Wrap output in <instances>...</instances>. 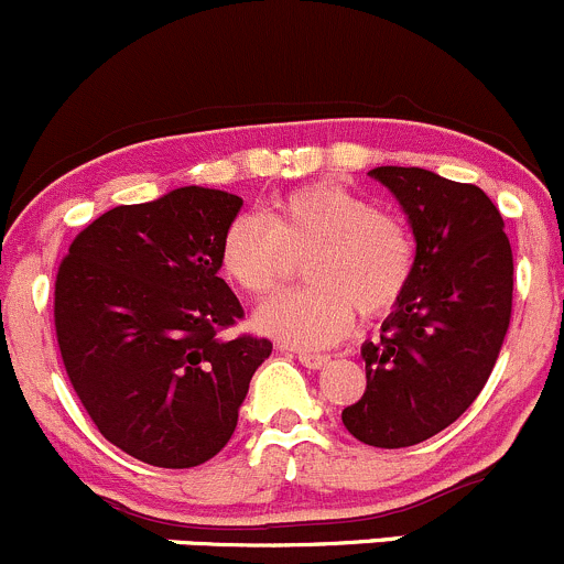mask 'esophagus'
<instances>
[{
	"mask_svg": "<svg viewBox=\"0 0 564 564\" xmlns=\"http://www.w3.org/2000/svg\"><path fill=\"white\" fill-rule=\"evenodd\" d=\"M295 356H299L301 365L310 367V370H321V367H326L328 361H332L328 354H312V350H295Z\"/></svg>",
	"mask_w": 564,
	"mask_h": 564,
	"instance_id": "34e87169",
	"label": "esophagus"
}]
</instances>
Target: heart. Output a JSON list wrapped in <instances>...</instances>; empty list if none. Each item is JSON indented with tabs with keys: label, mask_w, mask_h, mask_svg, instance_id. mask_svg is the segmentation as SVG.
Segmentation results:
<instances>
[{
	"label": "heart",
	"mask_w": 564,
	"mask_h": 564,
	"mask_svg": "<svg viewBox=\"0 0 564 564\" xmlns=\"http://www.w3.org/2000/svg\"><path fill=\"white\" fill-rule=\"evenodd\" d=\"M306 288L284 290L254 312V326L295 348H328L354 328L356 310L381 315L414 271L405 221L334 181L306 183L274 203L269 221L243 214L227 225L219 269L238 290L263 299L304 258Z\"/></svg>",
	"instance_id": "1"
}]
</instances>
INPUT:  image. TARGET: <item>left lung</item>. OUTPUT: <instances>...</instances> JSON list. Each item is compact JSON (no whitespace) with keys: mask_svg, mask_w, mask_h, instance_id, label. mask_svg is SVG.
<instances>
[{"mask_svg":"<svg viewBox=\"0 0 564 564\" xmlns=\"http://www.w3.org/2000/svg\"><path fill=\"white\" fill-rule=\"evenodd\" d=\"M414 230V271L381 339L361 345L367 389L343 411L359 442L414 447L453 425L499 359L512 312V249L482 188L420 166H376Z\"/></svg>","mask_w":564,"mask_h":564,"instance_id":"obj_1","label":"left lung"}]
</instances>
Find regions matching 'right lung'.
Instances as JSON below:
<instances>
[{"label":"right lung","instance_id":"add662e5","mask_svg":"<svg viewBox=\"0 0 564 564\" xmlns=\"http://www.w3.org/2000/svg\"><path fill=\"white\" fill-rule=\"evenodd\" d=\"M243 199L183 186L117 205L74 238L54 284L70 383L106 442L142 464L192 469L238 425L269 339L221 328L243 317L219 247Z\"/></svg>","mask_w":564,"mask_h":564}]
</instances>
